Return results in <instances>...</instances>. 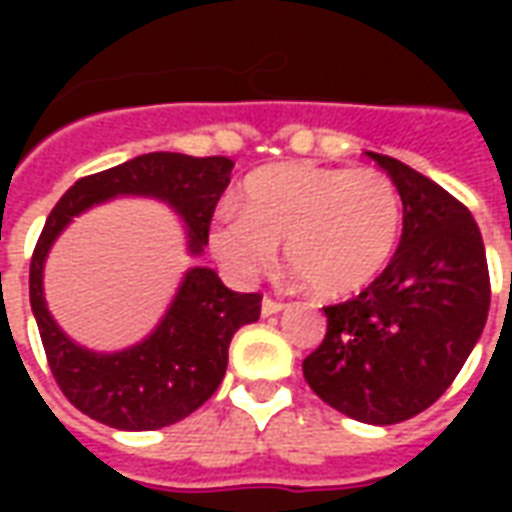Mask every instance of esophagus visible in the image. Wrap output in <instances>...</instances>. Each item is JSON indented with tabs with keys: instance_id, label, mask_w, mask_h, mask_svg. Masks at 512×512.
I'll return each instance as SVG.
<instances>
[{
	"instance_id": "obj_1",
	"label": "esophagus",
	"mask_w": 512,
	"mask_h": 512,
	"mask_svg": "<svg viewBox=\"0 0 512 512\" xmlns=\"http://www.w3.org/2000/svg\"><path fill=\"white\" fill-rule=\"evenodd\" d=\"M285 310V301H277V299H271V296H266L263 299V304H260V312L263 315H277V312Z\"/></svg>"
}]
</instances>
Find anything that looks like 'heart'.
I'll return each instance as SVG.
<instances>
[{
  "label": "heart",
  "mask_w": 512,
  "mask_h": 512,
  "mask_svg": "<svg viewBox=\"0 0 512 512\" xmlns=\"http://www.w3.org/2000/svg\"><path fill=\"white\" fill-rule=\"evenodd\" d=\"M403 233V200L381 169L277 164L249 175L238 205H222L208 246L224 274L252 282L274 266L279 244L321 296L367 288L389 266Z\"/></svg>",
  "instance_id": "heart-1"
}]
</instances>
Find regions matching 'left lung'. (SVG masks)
Instances as JSON below:
<instances>
[{"mask_svg":"<svg viewBox=\"0 0 512 512\" xmlns=\"http://www.w3.org/2000/svg\"><path fill=\"white\" fill-rule=\"evenodd\" d=\"M367 156L400 191V246L356 299L323 307L326 337L304 359V378L345 417L395 425L433 406L461 373L483 334L491 279L463 202L397 158Z\"/></svg>","mask_w":512,"mask_h":512,"instance_id":"left-lung-1","label":"left lung"}]
</instances>
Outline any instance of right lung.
Returning a JSON list of instances; mask_svg holds the SVG:
<instances>
[{
  "label": "right lung",
  "mask_w": 512,
  "mask_h": 512,
  "mask_svg": "<svg viewBox=\"0 0 512 512\" xmlns=\"http://www.w3.org/2000/svg\"><path fill=\"white\" fill-rule=\"evenodd\" d=\"M230 172L227 156L145 153L79 178L49 213L29 263V304L57 386L87 417L117 430H156L189 417L219 389L230 340L260 318L263 296L224 288L213 268H191L153 334L126 351L95 354L73 343L46 307L43 263L51 244L73 216L117 194H136L169 202L186 222L189 252L200 255Z\"/></svg>",
  "instance_id": "add662e5"
}]
</instances>
